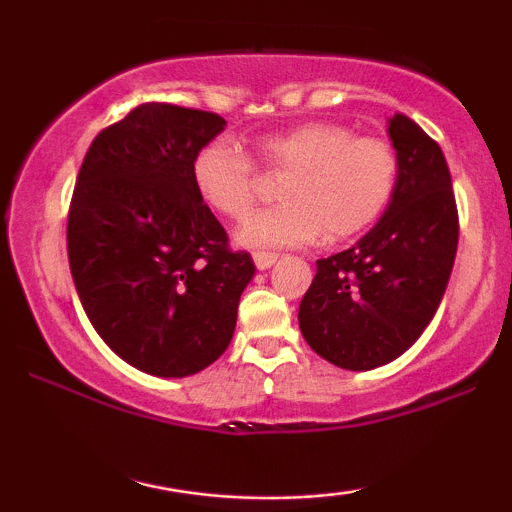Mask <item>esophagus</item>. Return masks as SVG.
<instances>
[{
	"mask_svg": "<svg viewBox=\"0 0 512 512\" xmlns=\"http://www.w3.org/2000/svg\"><path fill=\"white\" fill-rule=\"evenodd\" d=\"M252 260H255V267H257V269H269L276 260H279V255H276V252L257 250L255 255H252Z\"/></svg>",
	"mask_w": 512,
	"mask_h": 512,
	"instance_id": "34e87169",
	"label": "esophagus"
}]
</instances>
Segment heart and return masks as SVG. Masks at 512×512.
I'll use <instances>...</instances> for the list:
<instances>
[{"instance_id": "b5f03b06", "label": "heart", "mask_w": 512, "mask_h": 512, "mask_svg": "<svg viewBox=\"0 0 512 512\" xmlns=\"http://www.w3.org/2000/svg\"><path fill=\"white\" fill-rule=\"evenodd\" d=\"M269 173H286L276 207L257 211L240 228L250 248H298L322 236L344 240L373 226L397 190L399 156L390 139L356 134L339 122L301 125L262 134L252 146ZM195 192L228 219H243L260 192L255 161L228 137L211 139L192 156Z\"/></svg>"}]
</instances>
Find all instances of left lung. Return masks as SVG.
Returning a JSON list of instances; mask_svg holds the SVG:
<instances>
[{
  "instance_id": "left-lung-1",
  "label": "left lung",
  "mask_w": 512,
  "mask_h": 512,
  "mask_svg": "<svg viewBox=\"0 0 512 512\" xmlns=\"http://www.w3.org/2000/svg\"><path fill=\"white\" fill-rule=\"evenodd\" d=\"M397 190L385 216L354 248L317 260L298 308L315 354L346 370H370L402 356L436 315L455 264L460 221L438 142L397 113Z\"/></svg>"
}]
</instances>
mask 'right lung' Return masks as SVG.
Wrapping results in <instances>:
<instances>
[{"label": "right lung", "instance_id": "add662e5", "mask_svg": "<svg viewBox=\"0 0 512 512\" xmlns=\"http://www.w3.org/2000/svg\"><path fill=\"white\" fill-rule=\"evenodd\" d=\"M223 127L207 110L139 105L88 146L69 204V269L88 320L158 378L199 373L226 351L255 274L192 185V156Z\"/></svg>", "mask_w": 512, "mask_h": 512}]
</instances>
